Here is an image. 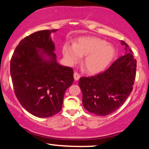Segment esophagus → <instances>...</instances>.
Segmentation results:
<instances>
[{
	"label": "esophagus",
	"mask_w": 149,
	"mask_h": 149,
	"mask_svg": "<svg viewBox=\"0 0 149 149\" xmlns=\"http://www.w3.org/2000/svg\"><path fill=\"white\" fill-rule=\"evenodd\" d=\"M73 77H74V79H75V80H79V79H80V75L79 73H78L75 72V73H74V74H73Z\"/></svg>",
	"instance_id": "1"
}]
</instances>
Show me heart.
Here are the masks:
<instances>
[{
    "label": "heart",
    "mask_w": 149,
    "mask_h": 149,
    "mask_svg": "<svg viewBox=\"0 0 149 149\" xmlns=\"http://www.w3.org/2000/svg\"><path fill=\"white\" fill-rule=\"evenodd\" d=\"M63 54L70 64L79 62L81 56H86L85 69L91 74L105 70L116 55V48L106 40L95 37L80 38L74 45L69 42L63 46Z\"/></svg>",
    "instance_id": "b5f03b06"
}]
</instances>
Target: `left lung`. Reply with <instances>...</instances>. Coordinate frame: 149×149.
Masks as SVG:
<instances>
[{
  "label": "left lung",
  "mask_w": 149,
  "mask_h": 149,
  "mask_svg": "<svg viewBox=\"0 0 149 149\" xmlns=\"http://www.w3.org/2000/svg\"><path fill=\"white\" fill-rule=\"evenodd\" d=\"M121 44L125 46L126 54L116 59L104 72L81 77L79 80L83 106L95 115L104 116L116 111L133 90L136 60L127 44L123 40Z\"/></svg>",
  "instance_id": "left-lung-1"
}]
</instances>
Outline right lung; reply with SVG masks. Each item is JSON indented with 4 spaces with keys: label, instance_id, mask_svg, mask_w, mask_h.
<instances>
[{
    "label": "right lung",
    "instance_id": "1",
    "mask_svg": "<svg viewBox=\"0 0 149 149\" xmlns=\"http://www.w3.org/2000/svg\"><path fill=\"white\" fill-rule=\"evenodd\" d=\"M56 31H39L25 37L10 61L16 97L27 111L39 118L51 117L60 111L65 92L74 80L72 68L56 61L55 47L50 38L51 32Z\"/></svg>",
    "mask_w": 149,
    "mask_h": 149
}]
</instances>
